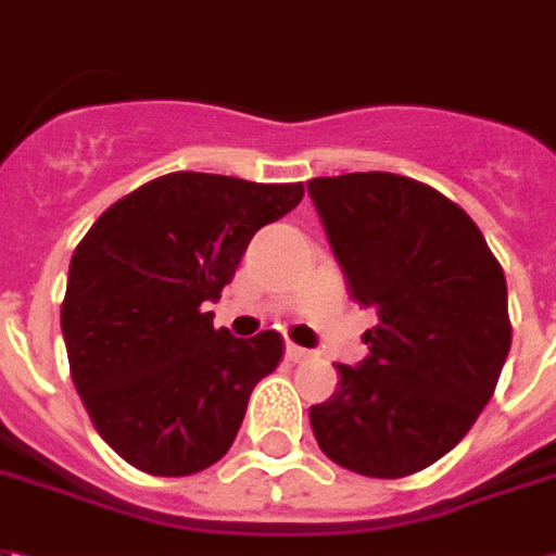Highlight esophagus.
<instances>
[{"mask_svg": "<svg viewBox=\"0 0 556 556\" xmlns=\"http://www.w3.org/2000/svg\"><path fill=\"white\" fill-rule=\"evenodd\" d=\"M307 355H311V352L302 350V346H295V343H287V362L299 364V362H305Z\"/></svg>", "mask_w": 556, "mask_h": 556, "instance_id": "esophagus-1", "label": "esophagus"}]
</instances>
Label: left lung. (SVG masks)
I'll return each instance as SVG.
<instances>
[{
  "mask_svg": "<svg viewBox=\"0 0 556 556\" xmlns=\"http://www.w3.org/2000/svg\"><path fill=\"white\" fill-rule=\"evenodd\" d=\"M307 194L350 295L379 317L370 355L338 364V391L311 406L319 450L379 480L424 471L494 394L513 343L504 269L471 216L412 177H314Z\"/></svg>",
  "mask_w": 556,
  "mask_h": 556,
  "instance_id": "1",
  "label": "left lung"
}]
</instances>
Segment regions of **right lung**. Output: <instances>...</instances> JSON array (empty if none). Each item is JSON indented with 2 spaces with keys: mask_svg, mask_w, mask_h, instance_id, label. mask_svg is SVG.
<instances>
[{
  "mask_svg": "<svg viewBox=\"0 0 556 556\" xmlns=\"http://www.w3.org/2000/svg\"><path fill=\"white\" fill-rule=\"evenodd\" d=\"M302 194V184L174 172L115 201L76 245L62 302L73 384L132 468L189 477L230 450L283 340L230 338L206 307L251 237Z\"/></svg>",
  "mask_w": 556,
  "mask_h": 556,
  "instance_id": "obj_1",
  "label": "right lung"
}]
</instances>
